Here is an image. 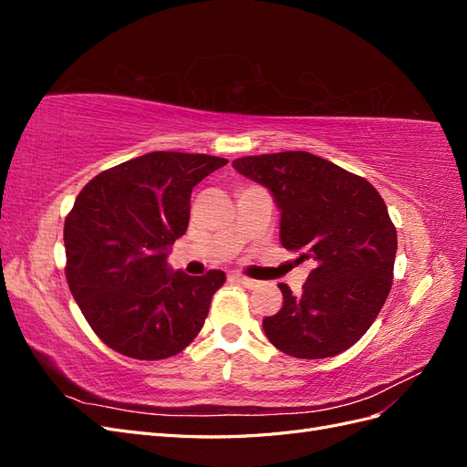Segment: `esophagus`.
<instances>
[{"mask_svg": "<svg viewBox=\"0 0 467 467\" xmlns=\"http://www.w3.org/2000/svg\"><path fill=\"white\" fill-rule=\"evenodd\" d=\"M234 278L239 282V285H244L245 288H255V286H257V280L247 278V276H244V275H234Z\"/></svg>", "mask_w": 467, "mask_h": 467, "instance_id": "obj_1", "label": "esophagus"}]
</instances>
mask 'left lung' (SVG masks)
Here are the masks:
<instances>
[{
  "label": "left lung",
  "instance_id": "8db88e82",
  "mask_svg": "<svg viewBox=\"0 0 467 467\" xmlns=\"http://www.w3.org/2000/svg\"><path fill=\"white\" fill-rule=\"evenodd\" d=\"M237 173L271 191L280 244L312 261L302 294L263 319L278 350L296 358L341 355L368 331L391 290L398 232L368 181L309 151L239 158Z\"/></svg>",
  "mask_w": 467,
  "mask_h": 467
}]
</instances>
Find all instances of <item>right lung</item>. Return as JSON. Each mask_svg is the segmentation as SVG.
<instances>
[{
  "label": "right lung",
  "mask_w": 467,
  "mask_h": 467,
  "mask_svg": "<svg viewBox=\"0 0 467 467\" xmlns=\"http://www.w3.org/2000/svg\"><path fill=\"white\" fill-rule=\"evenodd\" d=\"M228 160L151 151L93 177L64 223L66 278L91 329L138 360L173 357L202 329L222 271L167 265L185 235L192 187Z\"/></svg>",
  "instance_id": "1"
}]
</instances>
